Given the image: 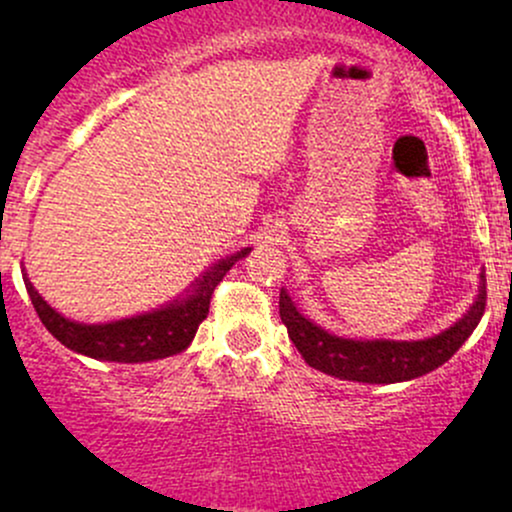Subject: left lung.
Wrapping results in <instances>:
<instances>
[{
    "label": "left lung",
    "mask_w": 512,
    "mask_h": 512,
    "mask_svg": "<svg viewBox=\"0 0 512 512\" xmlns=\"http://www.w3.org/2000/svg\"><path fill=\"white\" fill-rule=\"evenodd\" d=\"M486 308V279L481 274L479 298L460 322L450 330L436 334L421 342H356L342 339L313 325L298 313L291 303L289 293H279V315L289 330L291 342L301 351L308 366L322 373L356 383H402V380L419 378L443 366L455 351L467 342V337L477 330Z\"/></svg>",
    "instance_id": "8db88e82"
}]
</instances>
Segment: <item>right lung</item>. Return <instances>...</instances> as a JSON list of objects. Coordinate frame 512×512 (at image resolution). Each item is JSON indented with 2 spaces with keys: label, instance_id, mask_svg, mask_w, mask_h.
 I'll list each match as a JSON object with an SVG mask.
<instances>
[{
  "label": "right lung",
  "instance_id": "obj_1",
  "mask_svg": "<svg viewBox=\"0 0 512 512\" xmlns=\"http://www.w3.org/2000/svg\"><path fill=\"white\" fill-rule=\"evenodd\" d=\"M248 252L250 248H245L236 252V255L226 257L223 262L214 264L197 281L192 296L170 303L161 310H154V313L108 322V325H81V322L67 320V317L55 313L40 298V293L33 289L31 281H23H26L28 296H31V303L40 317V322L67 349L91 358H101V361L142 363L180 354V351H185L190 346L197 327L209 315L211 293L219 286V281L226 276L228 269L238 260H243Z\"/></svg>",
  "mask_w": 512,
  "mask_h": 512
}]
</instances>
